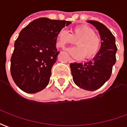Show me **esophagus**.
<instances>
[{
  "instance_id": "1",
  "label": "esophagus",
  "mask_w": 127,
  "mask_h": 127,
  "mask_svg": "<svg viewBox=\"0 0 127 127\" xmlns=\"http://www.w3.org/2000/svg\"><path fill=\"white\" fill-rule=\"evenodd\" d=\"M68 62H69V63H74V60H73L72 58H69V59H68Z\"/></svg>"
}]
</instances>
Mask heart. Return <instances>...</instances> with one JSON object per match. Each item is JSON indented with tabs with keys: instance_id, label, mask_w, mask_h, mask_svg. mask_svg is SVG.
<instances>
[{
	"instance_id": "obj_1",
	"label": "heart",
	"mask_w": 127,
	"mask_h": 127,
	"mask_svg": "<svg viewBox=\"0 0 127 127\" xmlns=\"http://www.w3.org/2000/svg\"><path fill=\"white\" fill-rule=\"evenodd\" d=\"M76 42L77 47L68 50L73 57L77 59L91 58L95 56L100 48L101 39L94 30L86 25H80L73 28L68 33L62 30L57 33V45L64 49L68 44H74Z\"/></svg>"
}]
</instances>
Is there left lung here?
<instances>
[{"instance_id":"8db88e82","label":"left lung","mask_w":127,"mask_h":127,"mask_svg":"<svg viewBox=\"0 0 127 127\" xmlns=\"http://www.w3.org/2000/svg\"><path fill=\"white\" fill-rule=\"evenodd\" d=\"M100 35V49L93 60L85 64H70L73 80L78 87L86 91H95L102 87L110 78L112 67L116 63L115 37L107 27L97 21L89 20Z\"/></svg>"}]
</instances>
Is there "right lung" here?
Instances as JSON below:
<instances>
[{"instance_id": "obj_1", "label": "right lung", "mask_w": 127, "mask_h": 127, "mask_svg": "<svg viewBox=\"0 0 127 127\" xmlns=\"http://www.w3.org/2000/svg\"><path fill=\"white\" fill-rule=\"evenodd\" d=\"M70 24L41 17L20 32L11 59V74L21 90L36 93L48 85L51 67L60 53L55 46L57 33Z\"/></svg>"}]
</instances>
